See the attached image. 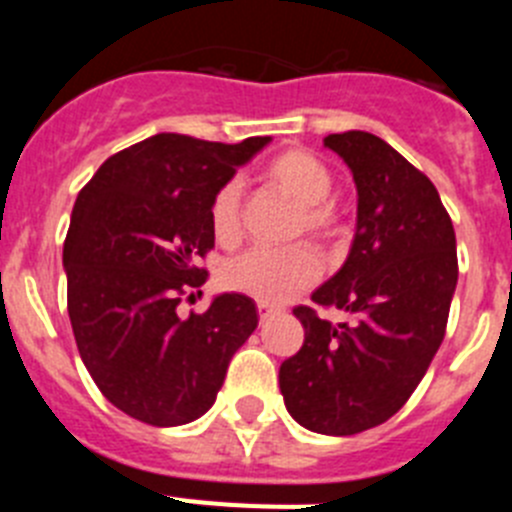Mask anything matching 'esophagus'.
<instances>
[{
  "label": "esophagus",
  "mask_w": 512,
  "mask_h": 512,
  "mask_svg": "<svg viewBox=\"0 0 512 512\" xmlns=\"http://www.w3.org/2000/svg\"><path fill=\"white\" fill-rule=\"evenodd\" d=\"M256 307H259L261 320H266V318H269V315H274V312H277V307H274V305H266V302H259V305H256Z\"/></svg>",
  "instance_id": "obj_1"
}]
</instances>
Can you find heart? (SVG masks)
Here are the masks:
<instances>
[{
    "label": "heart",
    "mask_w": 512,
    "mask_h": 512,
    "mask_svg": "<svg viewBox=\"0 0 512 512\" xmlns=\"http://www.w3.org/2000/svg\"><path fill=\"white\" fill-rule=\"evenodd\" d=\"M266 176L302 205L297 233L305 230L320 241L338 233L336 205L328 200L333 176L320 158L307 151H284L266 166ZM210 230L220 246H233L241 241V184L238 182L223 184L212 197ZM320 271L323 264L310 246L251 248L223 266L220 282L253 300L279 305L318 282Z\"/></svg>",
    "instance_id": "1"
}]
</instances>
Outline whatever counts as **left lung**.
Listing matches in <instances>:
<instances>
[{"instance_id": "obj_1", "label": "left lung", "mask_w": 512, "mask_h": 512, "mask_svg": "<svg viewBox=\"0 0 512 512\" xmlns=\"http://www.w3.org/2000/svg\"><path fill=\"white\" fill-rule=\"evenodd\" d=\"M323 143L354 174L359 207L346 264L312 302L354 323L295 307L305 343L279 366V390L307 431L354 436L390 420L428 372L459 279L456 235L431 179L390 143L364 130Z\"/></svg>"}]
</instances>
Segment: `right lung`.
I'll use <instances>...</instances> for the list:
<instances>
[{
  "mask_svg": "<svg viewBox=\"0 0 512 512\" xmlns=\"http://www.w3.org/2000/svg\"><path fill=\"white\" fill-rule=\"evenodd\" d=\"M269 140L151 135L107 158L76 197L63 243L76 346L99 392L140 423L205 415L259 325L256 302L238 292L202 315L176 307L207 279L197 261L215 246L212 197Z\"/></svg>",
  "mask_w": 512,
  "mask_h": 512,
  "instance_id": "obj_1",
  "label": "right lung"
}]
</instances>
